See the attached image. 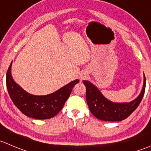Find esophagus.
<instances>
[{"instance_id":"1","label":"esophagus","mask_w":151,"mask_h":151,"mask_svg":"<svg viewBox=\"0 0 151 151\" xmlns=\"http://www.w3.org/2000/svg\"><path fill=\"white\" fill-rule=\"evenodd\" d=\"M80 79H81V80H83V79H84V77H83H83H80Z\"/></svg>"}]
</instances>
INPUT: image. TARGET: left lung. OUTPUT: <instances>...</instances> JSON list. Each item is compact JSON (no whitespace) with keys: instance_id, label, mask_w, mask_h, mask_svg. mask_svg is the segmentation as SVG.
<instances>
[{"instance_id":"8db88e82","label":"left lung","mask_w":151,"mask_h":151,"mask_svg":"<svg viewBox=\"0 0 151 151\" xmlns=\"http://www.w3.org/2000/svg\"><path fill=\"white\" fill-rule=\"evenodd\" d=\"M86 87V98L91 112L97 119L108 122L122 121L128 118L141 102L145 91L146 80L139 96L129 103H114L108 100L90 82L83 80Z\"/></svg>"}]
</instances>
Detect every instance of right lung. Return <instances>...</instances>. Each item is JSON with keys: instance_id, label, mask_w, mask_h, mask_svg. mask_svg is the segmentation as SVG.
I'll return each mask as SVG.
<instances>
[{"instance_id": "1", "label": "right lung", "mask_w": 151, "mask_h": 151, "mask_svg": "<svg viewBox=\"0 0 151 151\" xmlns=\"http://www.w3.org/2000/svg\"><path fill=\"white\" fill-rule=\"evenodd\" d=\"M10 64L6 72V88L10 98L15 106L29 117L47 119L60 111L69 97L73 87L79 80L71 82L57 91L45 96H35L25 91L13 80Z\"/></svg>"}]
</instances>
